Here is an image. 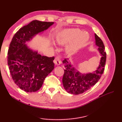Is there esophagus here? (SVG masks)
Here are the masks:
<instances>
[{"label":"esophagus","mask_w":122,"mask_h":122,"mask_svg":"<svg viewBox=\"0 0 122 122\" xmlns=\"http://www.w3.org/2000/svg\"><path fill=\"white\" fill-rule=\"evenodd\" d=\"M54 63L56 65L59 66V65H60V64L61 63V61L59 57H55L54 60Z\"/></svg>","instance_id":"esophagus-1"}]
</instances>
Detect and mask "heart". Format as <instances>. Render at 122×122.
Here are the masks:
<instances>
[{
	"label": "heart",
	"mask_w": 122,
	"mask_h": 122,
	"mask_svg": "<svg viewBox=\"0 0 122 122\" xmlns=\"http://www.w3.org/2000/svg\"><path fill=\"white\" fill-rule=\"evenodd\" d=\"M89 39V36L86 32H82L79 28L66 29L60 33L56 38V43L63 45L73 41L66 47L68 54L72 55L80 49Z\"/></svg>",
	"instance_id": "1"
}]
</instances>
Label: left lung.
Listing matches in <instances>:
<instances>
[{"label":"left lung","mask_w":122,"mask_h":122,"mask_svg":"<svg viewBox=\"0 0 122 122\" xmlns=\"http://www.w3.org/2000/svg\"><path fill=\"white\" fill-rule=\"evenodd\" d=\"M95 45L98 47L97 51L101 56L100 63L95 71L92 73H82L77 71L67 59L62 62L65 67L62 83L65 90L68 93L74 95L83 93L98 81L103 73L106 62L104 46L102 40L96 34H95Z\"/></svg>","instance_id":"8db88e82"}]
</instances>
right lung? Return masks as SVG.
Wrapping results in <instances>:
<instances>
[{
  "mask_svg": "<svg viewBox=\"0 0 122 122\" xmlns=\"http://www.w3.org/2000/svg\"><path fill=\"white\" fill-rule=\"evenodd\" d=\"M53 24L54 22L33 20L20 28L12 39L7 54L8 66L14 83L25 92L39 90L54 68V57L42 56L26 44Z\"/></svg>",
  "mask_w": 122,
  "mask_h": 122,
  "instance_id": "obj_1",
  "label": "right lung"
}]
</instances>
